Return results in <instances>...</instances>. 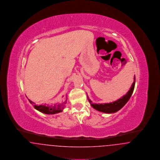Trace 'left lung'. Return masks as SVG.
Returning <instances> with one entry per match:
<instances>
[{"instance_id":"left-lung-1","label":"left lung","mask_w":160,"mask_h":160,"mask_svg":"<svg viewBox=\"0 0 160 160\" xmlns=\"http://www.w3.org/2000/svg\"><path fill=\"white\" fill-rule=\"evenodd\" d=\"M135 83H136V77H134V82L132 84L130 89L128 92L124 95L121 98L115 101L114 102H110V103H104V104H93L92 103L91 99L89 98L88 96V99L89 102H90L92 107L95 108V110L106 113H113L115 112H117L120 109H121L124 106L126 103L128 101L135 86Z\"/></svg>"}]
</instances>
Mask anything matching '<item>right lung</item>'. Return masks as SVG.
Returning <instances> with one entry per match:
<instances>
[{"mask_svg":"<svg viewBox=\"0 0 160 160\" xmlns=\"http://www.w3.org/2000/svg\"><path fill=\"white\" fill-rule=\"evenodd\" d=\"M66 98H67L66 97ZM29 101L33 105V106L34 107V108L38 110L39 112L45 113L47 114H54L62 112L64 108V107H65V104L67 103V100L65 99V101H63L62 103L59 104H54L53 106H49L48 104H41L39 106L37 105H35V103L29 99Z\"/></svg>","mask_w":160,"mask_h":160,"instance_id":"obj_1","label":"right lung"}]
</instances>
